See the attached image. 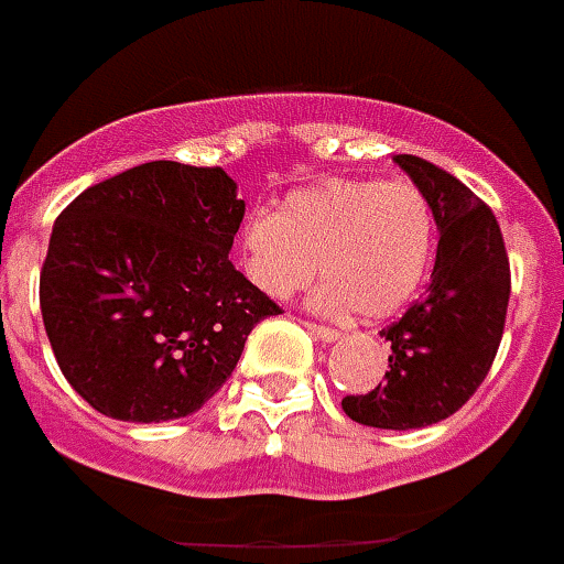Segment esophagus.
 Segmentation results:
<instances>
[{
  "instance_id": "esophagus-1",
  "label": "esophagus",
  "mask_w": 564,
  "mask_h": 564,
  "mask_svg": "<svg viewBox=\"0 0 564 564\" xmlns=\"http://www.w3.org/2000/svg\"><path fill=\"white\" fill-rule=\"evenodd\" d=\"M307 330L313 333L316 338H322V341H338L341 338V333L333 330V327H325V325H313V322H307Z\"/></svg>"
}]
</instances>
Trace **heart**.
Segmentation results:
<instances>
[{
    "instance_id": "heart-1",
    "label": "heart",
    "mask_w": 564,
    "mask_h": 564,
    "mask_svg": "<svg viewBox=\"0 0 564 564\" xmlns=\"http://www.w3.org/2000/svg\"><path fill=\"white\" fill-rule=\"evenodd\" d=\"M242 271L273 299L327 279L313 293L318 311L383 318L401 311L435 253V214L406 181H327L299 188L279 212L251 214L239 231Z\"/></svg>"
}]
</instances>
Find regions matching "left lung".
Masks as SVG:
<instances>
[{
	"label": "left lung",
	"instance_id": "left-lung-1",
	"mask_svg": "<svg viewBox=\"0 0 564 564\" xmlns=\"http://www.w3.org/2000/svg\"><path fill=\"white\" fill-rule=\"evenodd\" d=\"M392 161L426 194L435 214V268L426 296L381 330L392 347L383 381L344 398L341 410L376 430H421L455 415L491 370L511 271L497 217L471 188L415 154Z\"/></svg>",
	"mask_w": 564,
	"mask_h": 564
}]
</instances>
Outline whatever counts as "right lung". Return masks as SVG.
<instances>
[{
	"label": "right lung",
	"mask_w": 564,
	"mask_h": 564,
	"mask_svg": "<svg viewBox=\"0 0 564 564\" xmlns=\"http://www.w3.org/2000/svg\"><path fill=\"white\" fill-rule=\"evenodd\" d=\"M246 214L220 166L152 161L58 214L39 279L44 330L69 387L107 417L197 412L279 305L231 265Z\"/></svg>",
	"instance_id": "right-lung-1"
}]
</instances>
